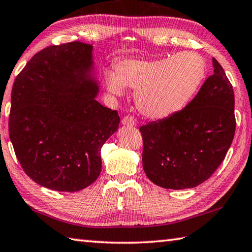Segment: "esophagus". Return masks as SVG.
Instances as JSON below:
<instances>
[{
  "instance_id": "esophagus-1",
  "label": "esophagus",
  "mask_w": 252,
  "mask_h": 252,
  "mask_svg": "<svg viewBox=\"0 0 252 252\" xmlns=\"http://www.w3.org/2000/svg\"><path fill=\"white\" fill-rule=\"evenodd\" d=\"M122 123L124 124V125H127V126H134L136 124L135 118L133 116H130V115H127V116L124 117Z\"/></svg>"
}]
</instances>
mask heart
Segmentation results:
<instances>
[{"label": "heart", "mask_w": 252, "mask_h": 252, "mask_svg": "<svg viewBox=\"0 0 252 252\" xmlns=\"http://www.w3.org/2000/svg\"><path fill=\"white\" fill-rule=\"evenodd\" d=\"M206 70V62L199 54L184 52L152 61H123L116 65V75L107 74V84L115 94H122L123 86L138 91L139 112L159 119L188 103L204 81Z\"/></svg>", "instance_id": "1"}]
</instances>
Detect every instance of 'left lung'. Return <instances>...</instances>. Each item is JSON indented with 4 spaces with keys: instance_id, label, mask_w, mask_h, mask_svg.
<instances>
[{
    "instance_id": "obj_1",
    "label": "left lung",
    "mask_w": 252,
    "mask_h": 252,
    "mask_svg": "<svg viewBox=\"0 0 252 252\" xmlns=\"http://www.w3.org/2000/svg\"><path fill=\"white\" fill-rule=\"evenodd\" d=\"M213 65L214 74L186 107L139 128L144 170L157 186L196 187L226 157L236 131L235 95L222 66L216 59Z\"/></svg>"
}]
</instances>
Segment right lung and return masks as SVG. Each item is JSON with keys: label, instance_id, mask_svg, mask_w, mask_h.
I'll return each instance as SVG.
<instances>
[{"label": "right lung", "instance_id": "right-lung-1", "mask_svg": "<svg viewBox=\"0 0 252 252\" xmlns=\"http://www.w3.org/2000/svg\"><path fill=\"white\" fill-rule=\"evenodd\" d=\"M92 50L79 41L47 46L13 84L8 134L15 155L31 179L52 190L78 191L95 182L100 148L121 121L95 99Z\"/></svg>", "mask_w": 252, "mask_h": 252}]
</instances>
